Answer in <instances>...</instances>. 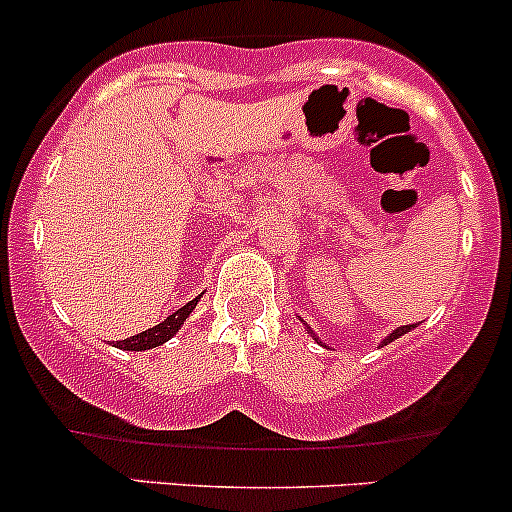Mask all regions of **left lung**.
<instances>
[{
  "mask_svg": "<svg viewBox=\"0 0 512 512\" xmlns=\"http://www.w3.org/2000/svg\"><path fill=\"white\" fill-rule=\"evenodd\" d=\"M414 327H416V324H406V327H399V329H394V332H391V334H389V337H386V339H384V344L394 342V339H399V337H401V334H406V332H409V329H414ZM307 332H309V334H312V337H314V332H312V329H309V327H307ZM314 339H317V337H314ZM317 342H319V339H317ZM319 344H322V342H319Z\"/></svg>",
  "mask_w": 512,
  "mask_h": 512,
  "instance_id": "obj_1",
  "label": "left lung"
}]
</instances>
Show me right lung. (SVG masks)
<instances>
[{
	"instance_id": "right-lung-1",
	"label": "right lung",
	"mask_w": 512,
	"mask_h": 512,
	"mask_svg": "<svg viewBox=\"0 0 512 512\" xmlns=\"http://www.w3.org/2000/svg\"><path fill=\"white\" fill-rule=\"evenodd\" d=\"M200 297L190 299L188 304H183V307L178 309V312H173L170 317H165L163 322L156 324V327L146 329V332L136 334V337H128L123 339V342H118L116 347L118 349H126V352H146V349H153V347H160L163 342H168L170 337H173L175 332L180 329V324L188 319V314L193 312L195 304H198Z\"/></svg>"
}]
</instances>
